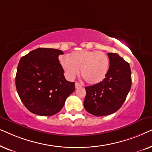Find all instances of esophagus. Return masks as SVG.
<instances>
[{"mask_svg": "<svg viewBox=\"0 0 152 152\" xmlns=\"http://www.w3.org/2000/svg\"><path fill=\"white\" fill-rule=\"evenodd\" d=\"M75 86L76 88H80V87H82V84H81L79 82H75Z\"/></svg>", "mask_w": 152, "mask_h": 152, "instance_id": "1", "label": "esophagus"}]
</instances>
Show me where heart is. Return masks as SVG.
<instances>
[{
  "label": "heart",
  "mask_w": 152,
  "mask_h": 152,
  "mask_svg": "<svg viewBox=\"0 0 152 152\" xmlns=\"http://www.w3.org/2000/svg\"><path fill=\"white\" fill-rule=\"evenodd\" d=\"M66 77L73 79L81 70V75L89 84H97L104 80L109 67V59L103 52L82 50L72 52L61 61Z\"/></svg>",
  "instance_id": "b5f03b06"
}]
</instances>
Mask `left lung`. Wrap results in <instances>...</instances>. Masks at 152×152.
I'll use <instances>...</instances> for the list:
<instances>
[{"instance_id":"1","label":"left lung","mask_w":152,"mask_h":152,"mask_svg":"<svg viewBox=\"0 0 152 152\" xmlns=\"http://www.w3.org/2000/svg\"><path fill=\"white\" fill-rule=\"evenodd\" d=\"M108 56L110 65L104 80L85 87L84 108L93 115H108L119 110L132 86V72L129 63L117 53H108Z\"/></svg>"}]
</instances>
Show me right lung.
I'll return each mask as SVG.
<instances>
[{
  "label": "right lung",
  "instance_id": "add662e5",
  "mask_svg": "<svg viewBox=\"0 0 152 152\" xmlns=\"http://www.w3.org/2000/svg\"><path fill=\"white\" fill-rule=\"evenodd\" d=\"M64 53L53 48L35 49L20 59L16 87L20 100L32 113L50 116L63 108L75 91V82H68L59 63Z\"/></svg>",
  "mask_w": 152,
  "mask_h": 152
}]
</instances>
